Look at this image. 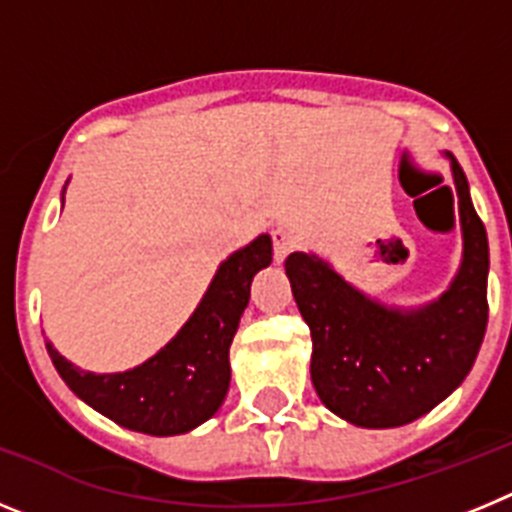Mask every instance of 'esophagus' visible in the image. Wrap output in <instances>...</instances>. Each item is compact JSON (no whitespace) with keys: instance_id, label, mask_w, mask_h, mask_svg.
<instances>
[{"instance_id":"esophagus-1","label":"esophagus","mask_w":512,"mask_h":512,"mask_svg":"<svg viewBox=\"0 0 512 512\" xmlns=\"http://www.w3.org/2000/svg\"><path fill=\"white\" fill-rule=\"evenodd\" d=\"M271 241H274V261H277V264H284V259H287L289 253L295 251V235L279 228L271 233Z\"/></svg>"}]
</instances>
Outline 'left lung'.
Wrapping results in <instances>:
<instances>
[{
    "mask_svg": "<svg viewBox=\"0 0 512 512\" xmlns=\"http://www.w3.org/2000/svg\"><path fill=\"white\" fill-rule=\"evenodd\" d=\"M459 200L461 264L449 289L425 305L369 297L318 253L284 261L310 325V377L330 413L359 428H397L431 413L467 379L487 328L490 246L469 182L446 153Z\"/></svg>",
    "mask_w": 512,
    "mask_h": 512,
    "instance_id": "8db88e82",
    "label": "left lung"
}]
</instances>
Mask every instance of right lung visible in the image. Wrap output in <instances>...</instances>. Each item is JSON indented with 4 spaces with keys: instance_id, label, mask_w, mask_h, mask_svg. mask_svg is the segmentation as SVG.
<instances>
[{
    "instance_id": "right-lung-1",
    "label": "right lung",
    "mask_w": 512,
    "mask_h": 512,
    "mask_svg": "<svg viewBox=\"0 0 512 512\" xmlns=\"http://www.w3.org/2000/svg\"><path fill=\"white\" fill-rule=\"evenodd\" d=\"M269 264V233L230 253L179 333L128 372L94 374L79 369L63 359L51 341H45L48 356L79 400L122 428L148 436L194 431L220 410L228 395L230 343L248 307L253 277Z\"/></svg>"
}]
</instances>
